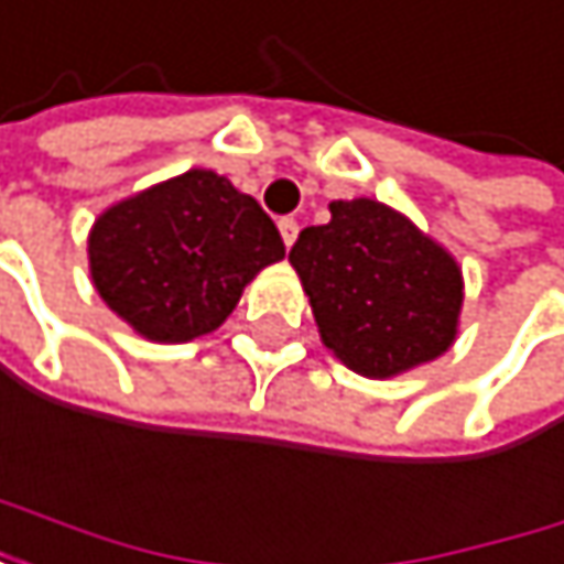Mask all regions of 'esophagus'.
I'll list each match as a JSON object with an SVG mask.
<instances>
[{
    "mask_svg": "<svg viewBox=\"0 0 564 564\" xmlns=\"http://www.w3.org/2000/svg\"><path fill=\"white\" fill-rule=\"evenodd\" d=\"M279 232H282L285 246H292V242H295V236H299V223L285 216V219H279Z\"/></svg>",
    "mask_w": 564,
    "mask_h": 564,
    "instance_id": "1",
    "label": "esophagus"
}]
</instances>
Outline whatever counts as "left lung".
I'll use <instances>...</instances> for the list:
<instances>
[{"label": "left lung", "instance_id": "left-lung-1", "mask_svg": "<svg viewBox=\"0 0 564 564\" xmlns=\"http://www.w3.org/2000/svg\"><path fill=\"white\" fill-rule=\"evenodd\" d=\"M328 213L289 252L322 341L369 379L442 356L462 308L455 259L382 202H332Z\"/></svg>", "mask_w": 564, "mask_h": 564}]
</instances>
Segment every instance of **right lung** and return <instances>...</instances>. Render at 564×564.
<instances>
[{"label": "right lung", "instance_id": "add662e5", "mask_svg": "<svg viewBox=\"0 0 564 564\" xmlns=\"http://www.w3.org/2000/svg\"><path fill=\"white\" fill-rule=\"evenodd\" d=\"M285 256L275 223L229 178L192 169L112 205L89 236L99 295L152 341H188Z\"/></svg>", "mask_w": 564, "mask_h": 564}]
</instances>
